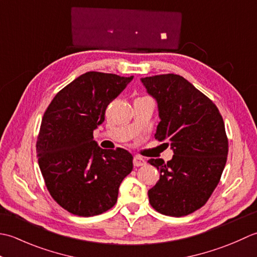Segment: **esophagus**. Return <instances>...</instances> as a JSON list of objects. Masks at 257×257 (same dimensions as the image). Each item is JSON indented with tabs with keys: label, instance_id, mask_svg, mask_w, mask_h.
I'll return each instance as SVG.
<instances>
[{
	"label": "esophagus",
	"instance_id": "34e87169",
	"mask_svg": "<svg viewBox=\"0 0 257 257\" xmlns=\"http://www.w3.org/2000/svg\"><path fill=\"white\" fill-rule=\"evenodd\" d=\"M133 163H134V166H136V167L144 166L146 164V161L143 158H141V156L136 155V156H134V159H133Z\"/></svg>",
	"mask_w": 257,
	"mask_h": 257
}]
</instances>
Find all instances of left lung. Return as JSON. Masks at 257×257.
I'll return each mask as SVG.
<instances>
[{"mask_svg":"<svg viewBox=\"0 0 257 257\" xmlns=\"http://www.w3.org/2000/svg\"><path fill=\"white\" fill-rule=\"evenodd\" d=\"M158 102L155 139L173 150L165 162L151 159L160 180L149 190L152 207L169 216L201 208L215 190L226 164L228 141L221 113L211 99L177 74L141 78Z\"/></svg>","mask_w":257,"mask_h":257,"instance_id":"obj_1","label":"left lung"}]
</instances>
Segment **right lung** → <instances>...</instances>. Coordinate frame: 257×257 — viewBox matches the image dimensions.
<instances>
[{
    "label": "right lung",
    "mask_w": 257,
    "mask_h": 257,
    "mask_svg": "<svg viewBox=\"0 0 257 257\" xmlns=\"http://www.w3.org/2000/svg\"><path fill=\"white\" fill-rule=\"evenodd\" d=\"M133 76L86 72L56 94L42 118L36 141L39 166L54 201L77 216L112 208L118 187L133 170L126 150H103L93 131Z\"/></svg>",
    "instance_id": "right-lung-1"
}]
</instances>
